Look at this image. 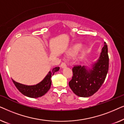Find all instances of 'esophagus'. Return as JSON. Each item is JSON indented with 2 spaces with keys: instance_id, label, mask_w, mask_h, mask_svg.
<instances>
[{
  "instance_id": "1",
  "label": "esophagus",
  "mask_w": 124,
  "mask_h": 124,
  "mask_svg": "<svg viewBox=\"0 0 124 124\" xmlns=\"http://www.w3.org/2000/svg\"><path fill=\"white\" fill-rule=\"evenodd\" d=\"M60 67L62 68H65L66 67H67V64H65V62H62V63L61 64Z\"/></svg>"
}]
</instances>
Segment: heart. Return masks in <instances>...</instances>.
<instances>
[{"mask_svg": "<svg viewBox=\"0 0 124 124\" xmlns=\"http://www.w3.org/2000/svg\"><path fill=\"white\" fill-rule=\"evenodd\" d=\"M81 47V45H79V44H77V45H74L73 48L71 49V50L69 51V55H73V54H75L76 52H77L78 51L79 49H80ZM84 55V51L82 52V54H81V57H82Z\"/></svg>", "mask_w": 124, "mask_h": 124, "instance_id": "heart-1", "label": "heart"}]
</instances>
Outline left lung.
Listing matches in <instances>:
<instances>
[{
	"label": "left lung",
	"mask_w": 124,
	"mask_h": 124,
	"mask_svg": "<svg viewBox=\"0 0 124 124\" xmlns=\"http://www.w3.org/2000/svg\"><path fill=\"white\" fill-rule=\"evenodd\" d=\"M109 68L108 47L104 42L100 56L91 64V68L86 66H75L72 69L73 76L69 82V87L76 95L80 97L92 96L104 82Z\"/></svg>",
	"instance_id": "8db88e82"
}]
</instances>
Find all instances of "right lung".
I'll return each mask as SVG.
<instances>
[{"mask_svg": "<svg viewBox=\"0 0 124 124\" xmlns=\"http://www.w3.org/2000/svg\"><path fill=\"white\" fill-rule=\"evenodd\" d=\"M59 69L60 68L58 67L54 68L51 71L48 73L41 82L34 85H25L17 82L13 79L12 81L17 89L23 95L29 98H37L44 95L50 90L52 82L51 80V76L55 72L59 71Z\"/></svg>", "mask_w": 124, "mask_h": 124, "instance_id": "obj_1", "label": "right lung"}]
</instances>
